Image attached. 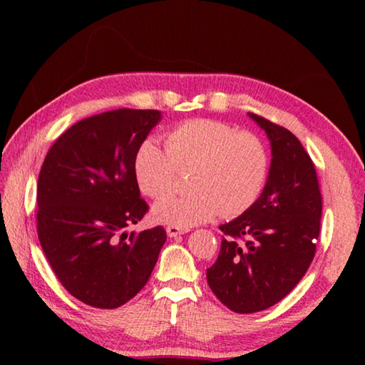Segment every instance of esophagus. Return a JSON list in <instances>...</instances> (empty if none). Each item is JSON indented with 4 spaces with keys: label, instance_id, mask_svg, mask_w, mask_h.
I'll use <instances>...</instances> for the list:
<instances>
[{
    "label": "esophagus",
    "instance_id": "1",
    "mask_svg": "<svg viewBox=\"0 0 365 365\" xmlns=\"http://www.w3.org/2000/svg\"><path fill=\"white\" fill-rule=\"evenodd\" d=\"M190 228H185V227H177V225H169L168 227V235L169 237H178V235H183V233H188Z\"/></svg>",
    "mask_w": 365,
    "mask_h": 365
}]
</instances>
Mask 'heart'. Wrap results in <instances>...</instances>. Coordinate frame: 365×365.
I'll list each match as a JSON object with an SVG mask.
<instances>
[{
    "mask_svg": "<svg viewBox=\"0 0 365 365\" xmlns=\"http://www.w3.org/2000/svg\"><path fill=\"white\" fill-rule=\"evenodd\" d=\"M165 148L148 138L135 153L133 169L146 196L159 197L172 188L177 169L195 165L190 193H170L154 205L158 222L193 227L222 212L235 217L255 205L269 175L267 146L257 135L237 132L230 123L193 119L178 123L165 137Z\"/></svg>",
    "mask_w": 365,
    "mask_h": 365,
    "instance_id": "b5f03b06",
    "label": "heart"
}]
</instances>
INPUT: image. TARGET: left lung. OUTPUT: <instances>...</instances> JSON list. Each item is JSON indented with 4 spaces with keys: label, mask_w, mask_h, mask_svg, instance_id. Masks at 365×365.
<instances>
[{
    "label": "left lung",
    "mask_w": 365,
    "mask_h": 365,
    "mask_svg": "<svg viewBox=\"0 0 365 365\" xmlns=\"http://www.w3.org/2000/svg\"><path fill=\"white\" fill-rule=\"evenodd\" d=\"M270 140L269 177L255 205L220 225L217 261L206 272L222 304L238 314L274 306L298 285L316 255L322 196L312 159L285 127L248 114Z\"/></svg>",
    "instance_id": "left-lung-1"
}]
</instances>
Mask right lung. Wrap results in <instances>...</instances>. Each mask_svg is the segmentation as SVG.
Instances as JSON below:
<instances>
[{"mask_svg":"<svg viewBox=\"0 0 365 365\" xmlns=\"http://www.w3.org/2000/svg\"><path fill=\"white\" fill-rule=\"evenodd\" d=\"M160 120L154 109H115L73 123L49 148L36 190V232L58 280L73 298L115 309L146 285L168 235L143 219L133 160Z\"/></svg>","mask_w":365,"mask_h":365,"instance_id":"obj_1","label":"right lung"}]
</instances>
